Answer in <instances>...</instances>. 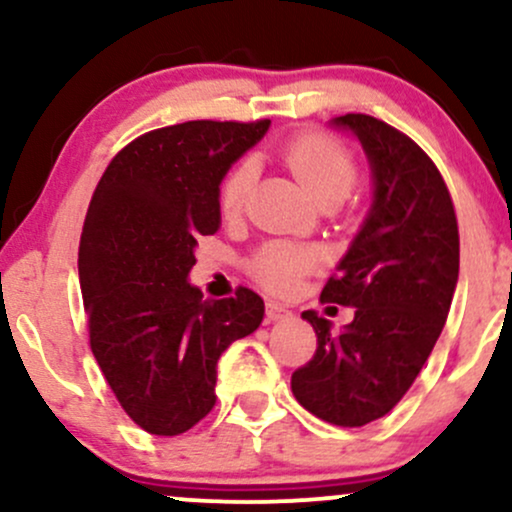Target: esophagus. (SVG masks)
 <instances>
[{
    "label": "esophagus",
    "mask_w": 512,
    "mask_h": 512,
    "mask_svg": "<svg viewBox=\"0 0 512 512\" xmlns=\"http://www.w3.org/2000/svg\"><path fill=\"white\" fill-rule=\"evenodd\" d=\"M291 310L286 308L284 303L279 301H267V322H276L281 320V317H289Z\"/></svg>",
    "instance_id": "obj_1"
}]
</instances>
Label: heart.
I'll return each mask as SVG.
<instances>
[{
    "mask_svg": "<svg viewBox=\"0 0 512 512\" xmlns=\"http://www.w3.org/2000/svg\"><path fill=\"white\" fill-rule=\"evenodd\" d=\"M284 161L301 185L320 207H337L354 192L361 170L354 154L339 139L325 132H303L284 146ZM255 187V163L238 161L223 175L219 185V209L223 219H236L248 207ZM320 255L308 245L291 240L264 243L252 255L250 272L264 289L274 293H291L301 279L317 267Z\"/></svg>",
    "mask_w": 512,
    "mask_h": 512,
    "instance_id": "heart-1",
    "label": "heart"
}]
</instances>
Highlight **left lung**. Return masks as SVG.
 <instances>
[{
  "mask_svg": "<svg viewBox=\"0 0 512 512\" xmlns=\"http://www.w3.org/2000/svg\"><path fill=\"white\" fill-rule=\"evenodd\" d=\"M356 134L373 170V207L322 289V303L356 308L342 332L305 310L315 356L291 390L317 419L366 426L407 395L431 356L460 274V233L443 175L414 139L363 113L334 117Z\"/></svg>",
  "mask_w": 512,
  "mask_h": 512,
  "instance_id": "8db88e82",
  "label": "left lung"
}]
</instances>
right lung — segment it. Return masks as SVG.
I'll return each instance as SVG.
<instances>
[{
  "label": "right lung",
  "mask_w": 512,
  "mask_h": 512,
  "mask_svg": "<svg viewBox=\"0 0 512 512\" xmlns=\"http://www.w3.org/2000/svg\"><path fill=\"white\" fill-rule=\"evenodd\" d=\"M269 120H192L151 129L117 151L88 204L79 281L88 342L129 419L180 436L216 404V363L260 327L264 301H204L187 284L197 238L221 226L219 185Z\"/></svg>",
  "instance_id": "right-lung-1"
}]
</instances>
